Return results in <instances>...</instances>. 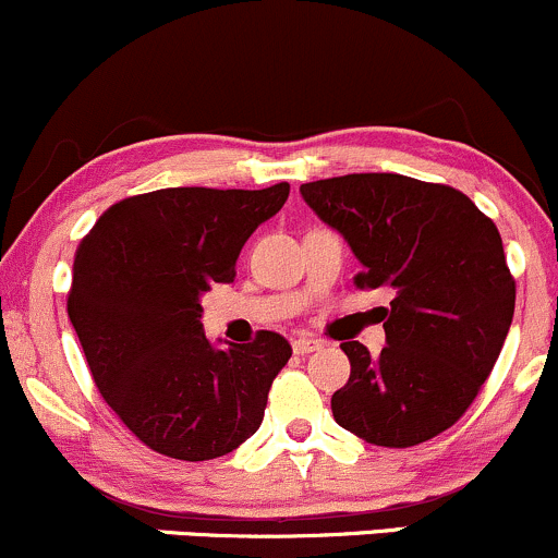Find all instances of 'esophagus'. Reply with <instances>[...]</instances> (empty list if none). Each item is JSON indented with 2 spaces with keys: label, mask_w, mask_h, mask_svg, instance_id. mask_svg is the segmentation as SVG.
I'll return each mask as SVG.
<instances>
[{
  "label": "esophagus",
  "mask_w": 558,
  "mask_h": 558,
  "mask_svg": "<svg viewBox=\"0 0 558 558\" xmlns=\"http://www.w3.org/2000/svg\"><path fill=\"white\" fill-rule=\"evenodd\" d=\"M322 345H325V343H322V340H316V338H311V335H301V338L292 340V351L301 353V356H305V353L319 351Z\"/></svg>",
  "instance_id": "34e87169"
}]
</instances>
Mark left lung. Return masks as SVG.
Wrapping results in <instances>:
<instances>
[{
	"instance_id": "1",
	"label": "left lung",
	"mask_w": 558,
	"mask_h": 558,
	"mask_svg": "<svg viewBox=\"0 0 558 558\" xmlns=\"http://www.w3.org/2000/svg\"><path fill=\"white\" fill-rule=\"evenodd\" d=\"M301 194L364 266L353 284L397 292L380 356L340 343L351 377L332 393L335 421L377 447L434 439L473 404L511 327L517 281L500 231L463 191L393 172L325 178Z\"/></svg>"
}]
</instances>
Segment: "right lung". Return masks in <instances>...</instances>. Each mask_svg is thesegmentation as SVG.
Listing matches in <instances>:
<instances>
[{"label": "right lung", "mask_w": 558, "mask_h": 558, "mask_svg": "<svg viewBox=\"0 0 558 558\" xmlns=\"http://www.w3.org/2000/svg\"><path fill=\"white\" fill-rule=\"evenodd\" d=\"M287 196L290 183L148 191L111 205L76 247L69 319L100 397L154 452L199 463L260 428L290 343L260 329L215 351L199 298L233 281L250 233Z\"/></svg>", "instance_id": "1"}]
</instances>
